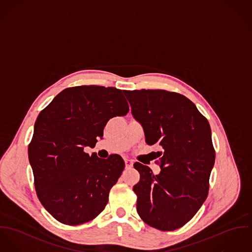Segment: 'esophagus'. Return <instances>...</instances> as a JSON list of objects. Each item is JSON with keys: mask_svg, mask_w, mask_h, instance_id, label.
Returning <instances> with one entry per match:
<instances>
[{"mask_svg": "<svg viewBox=\"0 0 252 252\" xmlns=\"http://www.w3.org/2000/svg\"><path fill=\"white\" fill-rule=\"evenodd\" d=\"M125 163H126V167L127 168V169H130V168L132 167V165H133V160H131L129 158H126L125 159Z\"/></svg>", "mask_w": 252, "mask_h": 252, "instance_id": "1", "label": "esophagus"}]
</instances>
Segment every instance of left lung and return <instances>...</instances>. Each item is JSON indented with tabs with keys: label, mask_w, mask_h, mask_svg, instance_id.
<instances>
[{
	"label": "left lung",
	"mask_w": 252,
	"mask_h": 252,
	"mask_svg": "<svg viewBox=\"0 0 252 252\" xmlns=\"http://www.w3.org/2000/svg\"><path fill=\"white\" fill-rule=\"evenodd\" d=\"M133 118L149 145L158 143L161 171L141 163L133 187L137 213L144 222L173 231L189 222L208 196L216 153L211 126L195 104L183 94L164 90L125 91Z\"/></svg>",
	"instance_id": "left-lung-1"
}]
</instances>
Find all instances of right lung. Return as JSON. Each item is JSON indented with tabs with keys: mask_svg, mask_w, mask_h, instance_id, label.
I'll use <instances>...</instances> for the list:
<instances>
[{
	"mask_svg": "<svg viewBox=\"0 0 252 252\" xmlns=\"http://www.w3.org/2000/svg\"><path fill=\"white\" fill-rule=\"evenodd\" d=\"M128 110L122 90L92 85L64 89L39 113L29 159L37 197L58 221L79 225L104 210L125 162L120 156H89L84 148L103 136L111 118Z\"/></svg>",
	"mask_w": 252,
	"mask_h": 252,
	"instance_id": "right-lung-1",
	"label": "right lung"
}]
</instances>
